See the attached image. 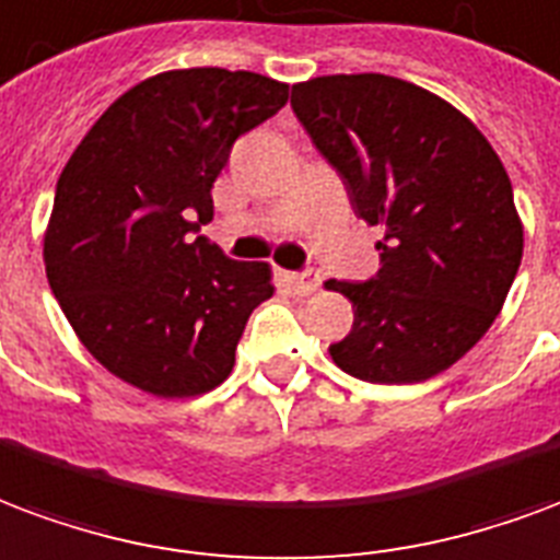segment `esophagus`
<instances>
[{"instance_id": "esophagus-1", "label": "esophagus", "mask_w": 560, "mask_h": 560, "mask_svg": "<svg viewBox=\"0 0 560 560\" xmlns=\"http://www.w3.org/2000/svg\"><path fill=\"white\" fill-rule=\"evenodd\" d=\"M288 281L293 284V291L302 293V296H308V293H314L317 288H320V272L317 269H300V272H291L288 276Z\"/></svg>"}]
</instances>
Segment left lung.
<instances>
[{
  "label": "left lung",
  "mask_w": 560,
  "mask_h": 560,
  "mask_svg": "<svg viewBox=\"0 0 560 560\" xmlns=\"http://www.w3.org/2000/svg\"><path fill=\"white\" fill-rule=\"evenodd\" d=\"M291 106L355 217L383 225L376 276L329 281L355 308L335 364L364 383L436 376L490 329L523 260L499 153L451 103L383 73L300 82Z\"/></svg>",
  "instance_id": "1"
}]
</instances>
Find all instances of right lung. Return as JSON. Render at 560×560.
<instances>
[{
    "mask_svg": "<svg viewBox=\"0 0 560 560\" xmlns=\"http://www.w3.org/2000/svg\"><path fill=\"white\" fill-rule=\"evenodd\" d=\"M284 103L288 85L260 73L168 70L112 103L65 165L44 240L49 288L124 383L192 397L231 374L248 314L276 288L267 264L191 234L213 219L234 142Z\"/></svg>",
    "mask_w": 560,
    "mask_h": 560,
    "instance_id": "obj_1",
    "label": "right lung"
}]
</instances>
